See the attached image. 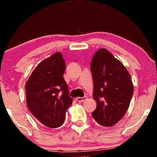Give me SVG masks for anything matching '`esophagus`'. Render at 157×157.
<instances>
[{"instance_id": "1", "label": "esophagus", "mask_w": 157, "mask_h": 157, "mask_svg": "<svg viewBox=\"0 0 157 157\" xmlns=\"http://www.w3.org/2000/svg\"><path fill=\"white\" fill-rule=\"evenodd\" d=\"M87 97L86 96H84L82 98H80V97H78L76 98V100L78 101V102H83V101H84L85 100H86Z\"/></svg>"}]
</instances>
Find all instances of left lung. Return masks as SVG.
I'll return each instance as SVG.
<instances>
[{
	"label": "left lung",
	"instance_id": "left-lung-1",
	"mask_svg": "<svg viewBox=\"0 0 157 157\" xmlns=\"http://www.w3.org/2000/svg\"><path fill=\"white\" fill-rule=\"evenodd\" d=\"M94 100L97 107L92 116L100 125L116 124L127 112L134 87L129 73L120 61L107 50H98L92 58Z\"/></svg>",
	"mask_w": 157,
	"mask_h": 157
}]
</instances>
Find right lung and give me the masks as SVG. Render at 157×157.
<instances>
[{"label":"right lung","instance_id":"obj_1","mask_svg":"<svg viewBox=\"0 0 157 157\" xmlns=\"http://www.w3.org/2000/svg\"><path fill=\"white\" fill-rule=\"evenodd\" d=\"M65 69L62 55L56 52L36 66L25 84L29 110L41 124L50 128L62 125L73 102L63 77Z\"/></svg>","mask_w":157,"mask_h":157}]
</instances>
